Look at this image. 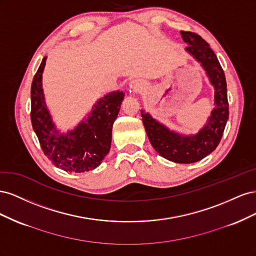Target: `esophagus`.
<instances>
[{"instance_id": "34e87169", "label": "esophagus", "mask_w": 256, "mask_h": 256, "mask_svg": "<svg viewBox=\"0 0 256 256\" xmlns=\"http://www.w3.org/2000/svg\"><path fill=\"white\" fill-rule=\"evenodd\" d=\"M130 90H132V92H138V90H143V84H142L140 81L134 80L132 82L130 83Z\"/></svg>"}]
</instances>
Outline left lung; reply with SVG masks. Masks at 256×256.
Returning a JSON list of instances; mask_svg holds the SVG:
<instances>
[{"label":"left lung","mask_w":256,"mask_h":256,"mask_svg":"<svg viewBox=\"0 0 256 256\" xmlns=\"http://www.w3.org/2000/svg\"><path fill=\"white\" fill-rule=\"evenodd\" d=\"M188 44L186 52L203 68L214 88V109L205 125L196 134H182L170 129L145 110H141L143 125L152 146L161 157L175 164H193L205 158L219 145L228 120L226 76L216 54L202 37L191 32H180Z\"/></svg>","instance_id":"left-lung-1"}]
</instances>
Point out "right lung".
Returning <instances> with one entry per match:
<instances>
[{
  "label": "right lung",
  "mask_w": 256,
  "mask_h": 256,
  "mask_svg": "<svg viewBox=\"0 0 256 256\" xmlns=\"http://www.w3.org/2000/svg\"><path fill=\"white\" fill-rule=\"evenodd\" d=\"M47 56L33 79L30 88V120L42 148L52 164L66 172H88L100 166L110 152L113 122L125 97L113 90L97 99L90 111L74 129L66 132L58 128L46 104L42 74Z\"/></svg>",
  "instance_id": "right-lung-1"
}]
</instances>
